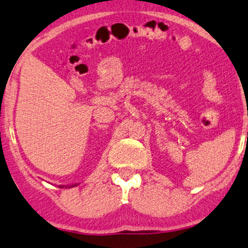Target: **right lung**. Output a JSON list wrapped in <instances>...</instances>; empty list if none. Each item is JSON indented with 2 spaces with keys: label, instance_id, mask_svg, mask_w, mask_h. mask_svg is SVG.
<instances>
[{
  "label": "right lung",
  "instance_id": "obj_1",
  "mask_svg": "<svg viewBox=\"0 0 248 248\" xmlns=\"http://www.w3.org/2000/svg\"><path fill=\"white\" fill-rule=\"evenodd\" d=\"M74 186H76V185H74ZM60 187H62V188H63V186H60Z\"/></svg>",
  "mask_w": 248,
  "mask_h": 248
}]
</instances>
